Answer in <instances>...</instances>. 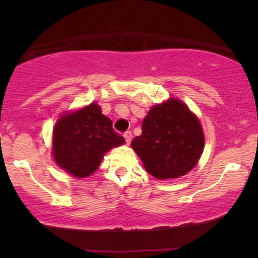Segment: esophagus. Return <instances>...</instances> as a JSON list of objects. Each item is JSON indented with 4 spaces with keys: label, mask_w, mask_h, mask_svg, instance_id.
<instances>
[{
    "label": "esophagus",
    "mask_w": 258,
    "mask_h": 258,
    "mask_svg": "<svg viewBox=\"0 0 258 258\" xmlns=\"http://www.w3.org/2000/svg\"><path fill=\"white\" fill-rule=\"evenodd\" d=\"M123 137H125V139H126V143L130 144V143H131V141H132V132L131 131L125 132V133H123Z\"/></svg>",
    "instance_id": "esophagus-1"
}]
</instances>
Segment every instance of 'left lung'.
I'll use <instances>...</instances> for the list:
<instances>
[{
  "label": "left lung",
  "instance_id": "left-lung-1",
  "mask_svg": "<svg viewBox=\"0 0 258 258\" xmlns=\"http://www.w3.org/2000/svg\"><path fill=\"white\" fill-rule=\"evenodd\" d=\"M205 138L200 121L182 100L170 98L150 109L142 135L131 147L144 167L159 179L178 178L195 167Z\"/></svg>",
  "mask_w": 258,
  "mask_h": 258
}]
</instances>
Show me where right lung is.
<instances>
[{"mask_svg":"<svg viewBox=\"0 0 258 258\" xmlns=\"http://www.w3.org/2000/svg\"><path fill=\"white\" fill-rule=\"evenodd\" d=\"M123 143L112 121L92 103L61 115L53 128L52 152L59 167L75 177H87L98 168L106 152Z\"/></svg>","mask_w":258,"mask_h":258,"instance_id":"1","label":"right lung"}]
</instances>
